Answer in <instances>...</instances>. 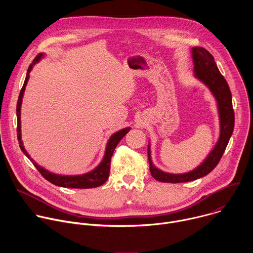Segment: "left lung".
<instances>
[{"label": "left lung", "instance_id": "1", "mask_svg": "<svg viewBox=\"0 0 253 253\" xmlns=\"http://www.w3.org/2000/svg\"><path fill=\"white\" fill-rule=\"evenodd\" d=\"M192 58L194 63V73L196 78L202 81L210 89L218 104L220 116V137L214 149L196 169L184 174L166 173L156 168L150 156L148 146V160L150 173L157 181L169 183H181L193 181L210 173L217 165L226 149L234 128V110L232 107V96L229 86L219 72L214 57L203 47L192 48Z\"/></svg>", "mask_w": 253, "mask_h": 253}]
</instances>
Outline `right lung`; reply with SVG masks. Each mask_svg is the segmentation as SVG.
<instances>
[{
	"instance_id": "obj_1",
	"label": "right lung",
	"mask_w": 253,
	"mask_h": 253,
	"mask_svg": "<svg viewBox=\"0 0 253 253\" xmlns=\"http://www.w3.org/2000/svg\"><path fill=\"white\" fill-rule=\"evenodd\" d=\"M42 56H43V54H39L37 57L34 59L33 63L29 66L24 85L21 89V92H20V95H19V98H18V103H17V137H18V140H19L20 148L23 151V153L32 161L34 166L37 168V170L42 174V176L46 180H48L49 182H51V183H53L57 186L67 187V188H80V189L95 188V187L101 186L102 184H104L107 181L108 177H109L110 163H111V157L113 155V152H114L116 146L118 145V143L120 142V140L129 132L130 128L122 129V130L116 132L115 134H113L111 136L110 140L108 141V143H107L106 152H105L104 158H103L102 162L100 163V165L96 169H94L93 171H91L89 173H86V174H83V175H78V176H62V175L53 174V173L47 171L46 169L39 166L30 157V155L27 153V151L25 150V148L23 146L22 139H21V104H22V98H23V94H24L28 79H29V73L31 72L34 64L37 63L41 59Z\"/></svg>"
}]
</instances>
